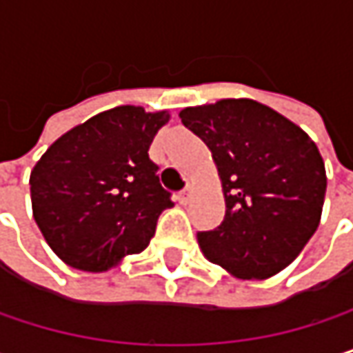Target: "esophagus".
I'll list each match as a JSON object with an SVG mask.
<instances>
[{"instance_id": "34e87169", "label": "esophagus", "mask_w": 353, "mask_h": 353, "mask_svg": "<svg viewBox=\"0 0 353 353\" xmlns=\"http://www.w3.org/2000/svg\"><path fill=\"white\" fill-rule=\"evenodd\" d=\"M177 200H179V204H188V202L192 200V188L181 190V192H179V196H177Z\"/></svg>"}]
</instances>
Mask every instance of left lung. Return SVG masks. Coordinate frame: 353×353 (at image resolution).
Segmentation results:
<instances>
[{
	"instance_id": "left-lung-1",
	"label": "left lung",
	"mask_w": 353,
	"mask_h": 353,
	"mask_svg": "<svg viewBox=\"0 0 353 353\" xmlns=\"http://www.w3.org/2000/svg\"><path fill=\"white\" fill-rule=\"evenodd\" d=\"M179 118L212 151L225 219L200 231L204 257L241 280H263L296 259L317 231L327 190L311 137L255 100L183 108Z\"/></svg>"
}]
</instances>
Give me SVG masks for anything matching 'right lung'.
Here are the masks:
<instances>
[{
    "label": "right lung",
    "instance_id": "1",
    "mask_svg": "<svg viewBox=\"0 0 353 353\" xmlns=\"http://www.w3.org/2000/svg\"><path fill=\"white\" fill-rule=\"evenodd\" d=\"M170 112L118 106L57 139L30 174L36 225L71 268L106 272L141 253L172 208L149 147Z\"/></svg>",
    "mask_w": 353,
    "mask_h": 353
}]
</instances>
